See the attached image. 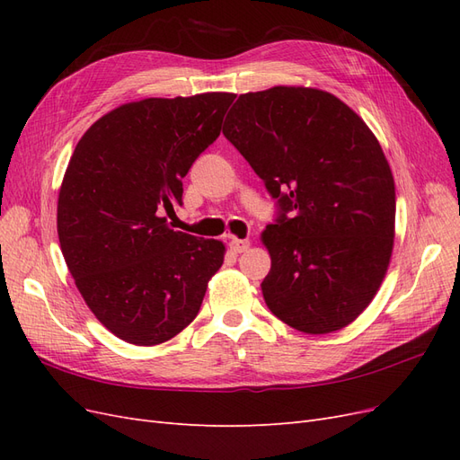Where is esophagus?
Masks as SVG:
<instances>
[{
  "label": "esophagus",
  "mask_w": 460,
  "mask_h": 460,
  "mask_svg": "<svg viewBox=\"0 0 460 460\" xmlns=\"http://www.w3.org/2000/svg\"><path fill=\"white\" fill-rule=\"evenodd\" d=\"M230 249L234 253H245L249 249V240H238V238H232L230 240Z\"/></svg>",
  "instance_id": "esophagus-1"
}]
</instances>
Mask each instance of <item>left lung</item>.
I'll use <instances>...</instances> for the list:
<instances>
[{
  "label": "left lung",
  "instance_id": "8db88e82",
  "mask_svg": "<svg viewBox=\"0 0 460 460\" xmlns=\"http://www.w3.org/2000/svg\"><path fill=\"white\" fill-rule=\"evenodd\" d=\"M222 134L282 208L261 234L269 309L314 336L349 326L394 252L395 182L378 137L340 97L305 86L242 93Z\"/></svg>",
  "mask_w": 460,
  "mask_h": 460
}]
</instances>
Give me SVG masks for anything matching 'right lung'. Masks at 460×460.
<instances>
[{
  "mask_svg": "<svg viewBox=\"0 0 460 460\" xmlns=\"http://www.w3.org/2000/svg\"><path fill=\"white\" fill-rule=\"evenodd\" d=\"M235 93L122 103L80 137L63 176L58 234L68 272L117 338L159 345L198 316L226 247L172 230L182 178L211 146Z\"/></svg>",
  "mask_w": 460,
  "mask_h": 460,
  "instance_id": "1",
  "label": "right lung"
}]
</instances>
